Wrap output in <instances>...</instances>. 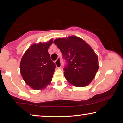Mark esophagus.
Here are the masks:
<instances>
[{"label": "esophagus", "instance_id": "1", "mask_svg": "<svg viewBox=\"0 0 123 123\" xmlns=\"http://www.w3.org/2000/svg\"><path fill=\"white\" fill-rule=\"evenodd\" d=\"M55 65H56V68H60V67H61L62 64H61V62H60V60L59 58H58V59H57L56 61L55 62Z\"/></svg>", "mask_w": 123, "mask_h": 123}]
</instances>
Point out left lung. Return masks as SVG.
I'll use <instances>...</instances> for the list:
<instances>
[{
	"mask_svg": "<svg viewBox=\"0 0 123 123\" xmlns=\"http://www.w3.org/2000/svg\"><path fill=\"white\" fill-rule=\"evenodd\" d=\"M67 64L64 74L69 83L76 87L88 86L99 68L98 57L92 48L81 38L70 36L54 41Z\"/></svg>",
	"mask_w": 123,
	"mask_h": 123,
	"instance_id": "8db88e82",
	"label": "left lung"
}]
</instances>
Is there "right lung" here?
<instances>
[{
	"instance_id": "1",
	"label": "right lung",
	"mask_w": 123,
	"mask_h": 123,
	"mask_svg": "<svg viewBox=\"0 0 123 123\" xmlns=\"http://www.w3.org/2000/svg\"><path fill=\"white\" fill-rule=\"evenodd\" d=\"M53 39L46 43H33L23 54L20 63V72L27 85L35 90L50 85L56 65L50 59L48 49Z\"/></svg>"
}]
</instances>
